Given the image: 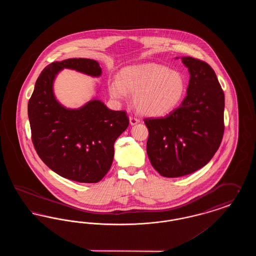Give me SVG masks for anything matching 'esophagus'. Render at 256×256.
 <instances>
[{"mask_svg": "<svg viewBox=\"0 0 256 256\" xmlns=\"http://www.w3.org/2000/svg\"><path fill=\"white\" fill-rule=\"evenodd\" d=\"M139 122H140V120H139L138 118H136V117H134V116H130V122L132 126L136 124H138Z\"/></svg>", "mask_w": 256, "mask_h": 256, "instance_id": "1", "label": "esophagus"}]
</instances>
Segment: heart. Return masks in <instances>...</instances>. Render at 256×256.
I'll return each mask as SVG.
<instances>
[{
  "label": "heart",
  "mask_w": 256,
  "mask_h": 256,
  "mask_svg": "<svg viewBox=\"0 0 256 256\" xmlns=\"http://www.w3.org/2000/svg\"><path fill=\"white\" fill-rule=\"evenodd\" d=\"M186 82L182 74L167 66L150 63L124 69L121 80L110 84V95L126 100L134 94V106L140 113L160 117L174 110L182 100Z\"/></svg>",
  "instance_id": "heart-1"
}]
</instances>
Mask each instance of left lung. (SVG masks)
Instances as JSON below:
<instances>
[{
    "label": "left lung",
    "instance_id": "left-lung-1",
    "mask_svg": "<svg viewBox=\"0 0 256 256\" xmlns=\"http://www.w3.org/2000/svg\"><path fill=\"white\" fill-rule=\"evenodd\" d=\"M190 73L187 95L163 118H145L146 154L162 176L178 178L200 170L218 150L224 132V94L204 61L182 58Z\"/></svg>",
    "mask_w": 256,
    "mask_h": 256
}]
</instances>
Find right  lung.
I'll return each mask as SVG.
<instances>
[{
	"label": "right lung",
	"instance_id": "1",
	"mask_svg": "<svg viewBox=\"0 0 256 256\" xmlns=\"http://www.w3.org/2000/svg\"><path fill=\"white\" fill-rule=\"evenodd\" d=\"M63 68L98 76L97 61L69 58L52 62L39 74L28 100L32 141L41 160L62 178L96 183L110 170L116 139L126 130V111L110 110L93 100L78 110H67L56 100L52 82Z\"/></svg>",
	"mask_w": 256,
	"mask_h": 256
}]
</instances>
